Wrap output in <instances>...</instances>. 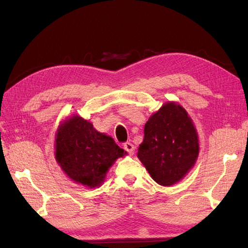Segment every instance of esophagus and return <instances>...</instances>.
<instances>
[{
  "instance_id": "34e87169",
  "label": "esophagus",
  "mask_w": 248,
  "mask_h": 248,
  "mask_svg": "<svg viewBox=\"0 0 248 248\" xmlns=\"http://www.w3.org/2000/svg\"><path fill=\"white\" fill-rule=\"evenodd\" d=\"M124 149L128 152L129 155H133L134 154V146L131 143H124Z\"/></svg>"
}]
</instances>
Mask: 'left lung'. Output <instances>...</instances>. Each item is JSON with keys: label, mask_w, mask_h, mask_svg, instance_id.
Returning <instances> with one entry per match:
<instances>
[{"label": "left lung", "mask_w": 248, "mask_h": 248, "mask_svg": "<svg viewBox=\"0 0 248 248\" xmlns=\"http://www.w3.org/2000/svg\"><path fill=\"white\" fill-rule=\"evenodd\" d=\"M198 152L197 132L186 110L170 102L146 123L138 156L151 178L167 186L186 176L196 162Z\"/></svg>", "instance_id": "1"}]
</instances>
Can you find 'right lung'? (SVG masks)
<instances>
[{
    "instance_id": "right-lung-1",
    "label": "right lung",
    "mask_w": 248,
    "mask_h": 248,
    "mask_svg": "<svg viewBox=\"0 0 248 248\" xmlns=\"http://www.w3.org/2000/svg\"><path fill=\"white\" fill-rule=\"evenodd\" d=\"M124 154L112 138L78 116L66 120L57 131L56 161L68 177L83 186H100L115 160Z\"/></svg>"
}]
</instances>
